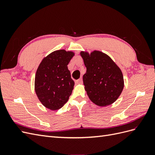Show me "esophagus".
<instances>
[{
  "label": "esophagus",
  "instance_id": "esophagus-1",
  "mask_svg": "<svg viewBox=\"0 0 155 155\" xmlns=\"http://www.w3.org/2000/svg\"><path fill=\"white\" fill-rule=\"evenodd\" d=\"M76 83L77 84H81L83 83V79H82V78H80L79 79H78V80H76Z\"/></svg>",
  "mask_w": 155,
  "mask_h": 155
}]
</instances>
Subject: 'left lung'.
I'll use <instances>...</instances> for the list:
<instances>
[{
  "instance_id": "8db88e82",
  "label": "left lung",
  "mask_w": 155,
  "mask_h": 155,
  "mask_svg": "<svg viewBox=\"0 0 155 155\" xmlns=\"http://www.w3.org/2000/svg\"><path fill=\"white\" fill-rule=\"evenodd\" d=\"M80 55L87 68L83 81L89 99L100 107L113 104L124 87L120 68L102 51L94 50L89 54L81 51Z\"/></svg>"
}]
</instances>
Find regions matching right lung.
I'll return each instance as SVG.
<instances>
[{"mask_svg":"<svg viewBox=\"0 0 155 155\" xmlns=\"http://www.w3.org/2000/svg\"><path fill=\"white\" fill-rule=\"evenodd\" d=\"M74 55L71 51L55 50L42 60L36 71L35 91L45 107L58 110L68 101L74 81L67 65Z\"/></svg>","mask_w":155,"mask_h":155,"instance_id":"1","label":"right lung"}]
</instances>
